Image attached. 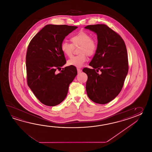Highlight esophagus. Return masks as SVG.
<instances>
[{"mask_svg": "<svg viewBox=\"0 0 152 152\" xmlns=\"http://www.w3.org/2000/svg\"><path fill=\"white\" fill-rule=\"evenodd\" d=\"M77 71L78 73H81V72H82V70H81V69H80V68H77Z\"/></svg>", "mask_w": 152, "mask_h": 152, "instance_id": "obj_1", "label": "esophagus"}]
</instances>
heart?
I'll list each match as a JSON object with an SVG mask.
<instances>
[{
	"label": "heart",
	"instance_id": "b5f03b06",
	"mask_svg": "<svg viewBox=\"0 0 152 152\" xmlns=\"http://www.w3.org/2000/svg\"><path fill=\"white\" fill-rule=\"evenodd\" d=\"M70 40L72 44L66 41L61 42L60 45L61 50L65 56L70 57L72 55L73 46L81 45L79 49L80 55L72 57L67 62L69 66L80 68L87 61L86 54L92 56L96 52L97 43L92 39L90 34L84 31H80L72 36Z\"/></svg>",
	"mask_w": 152,
	"mask_h": 152
}]
</instances>
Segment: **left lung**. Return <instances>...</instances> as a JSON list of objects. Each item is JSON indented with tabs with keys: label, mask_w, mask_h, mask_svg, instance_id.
<instances>
[{
	"label": "left lung",
	"mask_w": 152,
	"mask_h": 152,
	"mask_svg": "<svg viewBox=\"0 0 152 152\" xmlns=\"http://www.w3.org/2000/svg\"><path fill=\"white\" fill-rule=\"evenodd\" d=\"M97 34V49L89 65L85 68L88 77L86 84L87 96L94 103L105 104L120 94L128 72L126 46L117 33L105 24L85 27ZM100 70V74L97 72Z\"/></svg>",
	"instance_id": "8db88e82"
}]
</instances>
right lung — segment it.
<instances>
[{
	"label": "right lung",
	"mask_w": 152,
	"mask_h": 152,
	"mask_svg": "<svg viewBox=\"0 0 152 152\" xmlns=\"http://www.w3.org/2000/svg\"><path fill=\"white\" fill-rule=\"evenodd\" d=\"M77 28L47 25L28 45L26 55L28 85L36 98L45 105L54 107L61 103L67 96L69 84L77 75L76 67L71 66L56 72L66 62L60 49L61 43Z\"/></svg>",
	"instance_id": "add662e5"
}]
</instances>
